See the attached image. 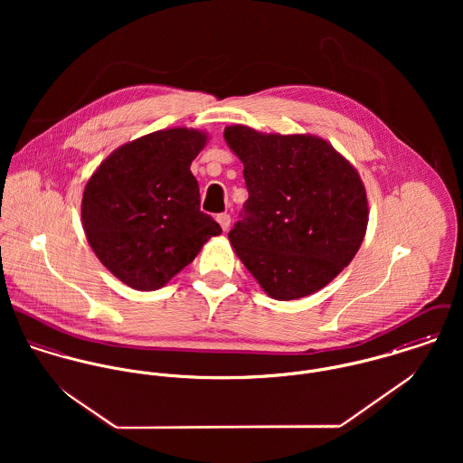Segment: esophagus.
<instances>
[{
  "mask_svg": "<svg viewBox=\"0 0 463 463\" xmlns=\"http://www.w3.org/2000/svg\"><path fill=\"white\" fill-rule=\"evenodd\" d=\"M217 222L221 224L222 232H226V230L230 228V222H232V217H230V213H219V215H217Z\"/></svg>",
  "mask_w": 463,
  "mask_h": 463,
  "instance_id": "esophagus-1",
  "label": "esophagus"
}]
</instances>
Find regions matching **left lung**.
I'll list each match as a JSON object with an SVG mask.
<instances>
[{
    "mask_svg": "<svg viewBox=\"0 0 463 463\" xmlns=\"http://www.w3.org/2000/svg\"><path fill=\"white\" fill-rule=\"evenodd\" d=\"M224 140L244 164L250 198L228 233L241 262L278 301L310 296L342 272L369 222L364 182L328 140L232 125Z\"/></svg>",
    "mask_w": 463,
    "mask_h": 463,
    "instance_id": "obj_1",
    "label": "left lung"
}]
</instances>
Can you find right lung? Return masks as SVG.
Listing matches in <instances>:
<instances>
[{
    "label": "right lung",
    "instance_id": "1",
    "mask_svg": "<svg viewBox=\"0 0 463 463\" xmlns=\"http://www.w3.org/2000/svg\"><path fill=\"white\" fill-rule=\"evenodd\" d=\"M208 133L167 128L114 149L89 178L81 224L99 262L135 290H158L221 226L199 210L191 164Z\"/></svg>",
    "mask_w": 463,
    "mask_h": 463
}]
</instances>
